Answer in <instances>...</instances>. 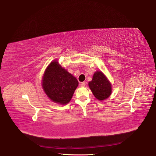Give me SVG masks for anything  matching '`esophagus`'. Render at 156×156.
<instances>
[{
	"label": "esophagus",
	"mask_w": 156,
	"mask_h": 156,
	"mask_svg": "<svg viewBox=\"0 0 156 156\" xmlns=\"http://www.w3.org/2000/svg\"><path fill=\"white\" fill-rule=\"evenodd\" d=\"M85 85H86L85 82H81V83H80V86H81V87H85Z\"/></svg>",
	"instance_id": "1"
}]
</instances>
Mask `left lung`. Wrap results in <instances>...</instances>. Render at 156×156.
<instances>
[{
    "label": "left lung",
    "instance_id": "obj_1",
    "mask_svg": "<svg viewBox=\"0 0 156 156\" xmlns=\"http://www.w3.org/2000/svg\"><path fill=\"white\" fill-rule=\"evenodd\" d=\"M88 86L96 99L99 101L106 99L112 92L111 83L101 71H97L94 74L92 80L89 81Z\"/></svg>",
    "mask_w": 156,
    "mask_h": 156
}]
</instances>
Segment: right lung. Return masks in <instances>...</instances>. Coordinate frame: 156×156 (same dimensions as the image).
<instances>
[{"label": "right lung", "instance_id": "right-lung-1", "mask_svg": "<svg viewBox=\"0 0 156 156\" xmlns=\"http://www.w3.org/2000/svg\"><path fill=\"white\" fill-rule=\"evenodd\" d=\"M42 85L45 93L52 101L65 105L71 101L78 81L58 62L53 61L45 71Z\"/></svg>", "mask_w": 156, "mask_h": 156}]
</instances>
